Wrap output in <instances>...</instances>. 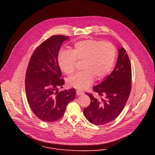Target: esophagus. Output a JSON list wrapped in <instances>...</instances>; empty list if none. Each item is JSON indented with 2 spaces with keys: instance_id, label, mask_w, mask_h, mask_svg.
Here are the masks:
<instances>
[{
  "instance_id": "34e87169",
  "label": "esophagus",
  "mask_w": 155,
  "mask_h": 155,
  "mask_svg": "<svg viewBox=\"0 0 155 155\" xmlns=\"http://www.w3.org/2000/svg\"><path fill=\"white\" fill-rule=\"evenodd\" d=\"M76 94H77V96H80V95H83L84 94V93L80 91V90H77L76 91Z\"/></svg>"
}]
</instances>
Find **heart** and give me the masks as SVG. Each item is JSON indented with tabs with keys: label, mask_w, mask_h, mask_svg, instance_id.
<instances>
[{
	"label": "heart",
	"mask_w": 155,
	"mask_h": 155,
	"mask_svg": "<svg viewBox=\"0 0 155 155\" xmlns=\"http://www.w3.org/2000/svg\"><path fill=\"white\" fill-rule=\"evenodd\" d=\"M116 56V48L111 43L85 40L76 42L71 51L59 52L58 63L63 73L71 75L75 71L76 61H82V71L69 78L68 84L83 90L92 84L94 78L101 80L110 73Z\"/></svg>",
	"instance_id": "1"
}]
</instances>
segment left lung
Returning <instances> with one entry per match:
<instances>
[{
    "instance_id": "left-lung-1",
    "label": "left lung",
    "mask_w": 155,
    "mask_h": 155,
    "mask_svg": "<svg viewBox=\"0 0 155 155\" xmlns=\"http://www.w3.org/2000/svg\"><path fill=\"white\" fill-rule=\"evenodd\" d=\"M132 71L126 50L118 49V57L112 72L100 84L93 87L97 97L86 93L91 99L83 114L90 123L104 125L116 119L122 112L131 90Z\"/></svg>"
}]
</instances>
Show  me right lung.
<instances>
[{"label": "right lung", "instance_id": "add662e5", "mask_svg": "<svg viewBox=\"0 0 155 155\" xmlns=\"http://www.w3.org/2000/svg\"><path fill=\"white\" fill-rule=\"evenodd\" d=\"M68 39L61 35L50 37L35 49L28 64L25 80L28 102L34 114L45 122L59 120L76 94L74 88L58 91L64 80L61 78L58 56L62 43Z\"/></svg>", "mask_w": 155, "mask_h": 155}]
</instances>
